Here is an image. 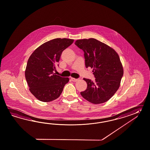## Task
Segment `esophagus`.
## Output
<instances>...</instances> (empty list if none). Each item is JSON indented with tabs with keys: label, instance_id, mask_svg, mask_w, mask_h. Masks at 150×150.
Returning a JSON list of instances; mask_svg holds the SVG:
<instances>
[{
	"label": "esophagus",
	"instance_id": "esophagus-1",
	"mask_svg": "<svg viewBox=\"0 0 150 150\" xmlns=\"http://www.w3.org/2000/svg\"><path fill=\"white\" fill-rule=\"evenodd\" d=\"M71 81H74V82H76V81H78V79H76V78H71Z\"/></svg>",
	"mask_w": 150,
	"mask_h": 150
}]
</instances>
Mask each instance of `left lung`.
I'll use <instances>...</instances> for the list:
<instances>
[{
    "mask_svg": "<svg viewBox=\"0 0 150 150\" xmlns=\"http://www.w3.org/2000/svg\"><path fill=\"white\" fill-rule=\"evenodd\" d=\"M84 53L86 68H93L95 81L84 78L87 88L81 92L85 100L93 104L109 100L118 88L123 69L119 56L111 47L95 39L78 40L74 43Z\"/></svg>",
    "mask_w": 150,
    "mask_h": 150,
    "instance_id": "8db88e82",
    "label": "left lung"
}]
</instances>
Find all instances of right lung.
<instances>
[{
  "instance_id": "add662e5",
  "label": "right lung",
  "mask_w": 150,
  "mask_h": 150,
  "mask_svg": "<svg viewBox=\"0 0 150 150\" xmlns=\"http://www.w3.org/2000/svg\"><path fill=\"white\" fill-rule=\"evenodd\" d=\"M73 41L66 38L52 40L36 49L29 58L25 79L31 93L40 100L48 102L58 98L69 82V78L56 75L54 71L62 52Z\"/></svg>"
}]
</instances>
